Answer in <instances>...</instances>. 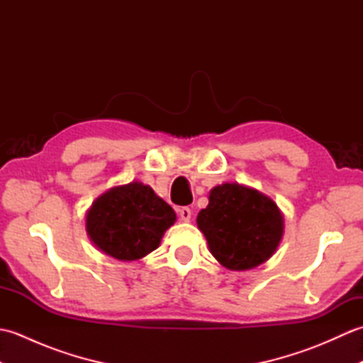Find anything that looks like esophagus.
I'll use <instances>...</instances> for the list:
<instances>
[{"instance_id":"esophagus-1","label":"esophagus","mask_w":363,"mask_h":363,"mask_svg":"<svg viewBox=\"0 0 363 363\" xmlns=\"http://www.w3.org/2000/svg\"><path fill=\"white\" fill-rule=\"evenodd\" d=\"M179 217H181V220L182 221H190V218H191V211L189 209V207H181L179 211Z\"/></svg>"}]
</instances>
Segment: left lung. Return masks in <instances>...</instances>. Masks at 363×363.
<instances>
[{"instance_id": "obj_1", "label": "left lung", "mask_w": 363, "mask_h": 363, "mask_svg": "<svg viewBox=\"0 0 363 363\" xmlns=\"http://www.w3.org/2000/svg\"><path fill=\"white\" fill-rule=\"evenodd\" d=\"M196 223L212 256L233 272L264 264L284 234V217L273 199L237 182L213 187Z\"/></svg>"}]
</instances>
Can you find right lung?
<instances>
[{
	"label": "right lung",
	"instance_id": "1",
	"mask_svg": "<svg viewBox=\"0 0 363 363\" xmlns=\"http://www.w3.org/2000/svg\"><path fill=\"white\" fill-rule=\"evenodd\" d=\"M174 221L172 206L150 186L129 182L95 199L87 212L86 230L99 251L129 262L156 250Z\"/></svg>",
	"mask_w": 363,
	"mask_h": 363
}]
</instances>
